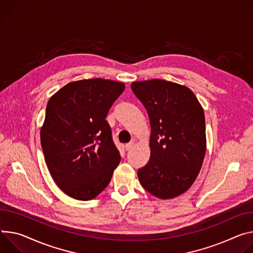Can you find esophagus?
<instances>
[{
    "instance_id": "obj_1",
    "label": "esophagus",
    "mask_w": 253,
    "mask_h": 253,
    "mask_svg": "<svg viewBox=\"0 0 253 253\" xmlns=\"http://www.w3.org/2000/svg\"><path fill=\"white\" fill-rule=\"evenodd\" d=\"M133 147H134V142H130V143H127V144L125 145V149H126L127 151L131 150Z\"/></svg>"
}]
</instances>
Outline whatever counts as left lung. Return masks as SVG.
Segmentation results:
<instances>
[{"label":"left lung","mask_w":253,"mask_h":253,"mask_svg":"<svg viewBox=\"0 0 253 253\" xmlns=\"http://www.w3.org/2000/svg\"><path fill=\"white\" fill-rule=\"evenodd\" d=\"M133 93L151 126L150 158L137 171L142 187L159 199L185 193L197 178L206 153L204 110L193 91L175 83L135 82Z\"/></svg>","instance_id":"1"}]
</instances>
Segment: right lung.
I'll use <instances>...</instances> for the list:
<instances>
[{"instance_id": "right-lung-1", "label": "right lung", "mask_w": 253, "mask_h": 253, "mask_svg": "<svg viewBox=\"0 0 253 253\" xmlns=\"http://www.w3.org/2000/svg\"><path fill=\"white\" fill-rule=\"evenodd\" d=\"M124 88L114 81L83 80L49 99L41 146L52 178L67 196L88 201L109 185L121 156L106 117Z\"/></svg>"}]
</instances>
